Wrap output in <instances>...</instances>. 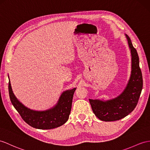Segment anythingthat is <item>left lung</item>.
<instances>
[{
	"label": "left lung",
	"instance_id": "obj_1",
	"mask_svg": "<svg viewBox=\"0 0 150 150\" xmlns=\"http://www.w3.org/2000/svg\"><path fill=\"white\" fill-rule=\"evenodd\" d=\"M125 36L132 56V71L125 90L120 96L110 100L89 99L95 115L102 121H116L130 114L136 107L142 89L143 81L139 58L129 35L125 34Z\"/></svg>",
	"mask_w": 150,
	"mask_h": 150
}]
</instances>
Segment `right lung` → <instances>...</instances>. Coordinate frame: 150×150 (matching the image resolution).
Returning a JSON list of instances; mask_svg holds the SVG:
<instances>
[{"instance_id": "obj_1", "label": "right lung", "mask_w": 150, "mask_h": 150, "mask_svg": "<svg viewBox=\"0 0 150 150\" xmlns=\"http://www.w3.org/2000/svg\"><path fill=\"white\" fill-rule=\"evenodd\" d=\"M8 88L11 102L25 122L35 129H52L64 125L68 120L76 88L65 91L53 108L41 111L32 110L21 104L13 92L10 80Z\"/></svg>"}]
</instances>
